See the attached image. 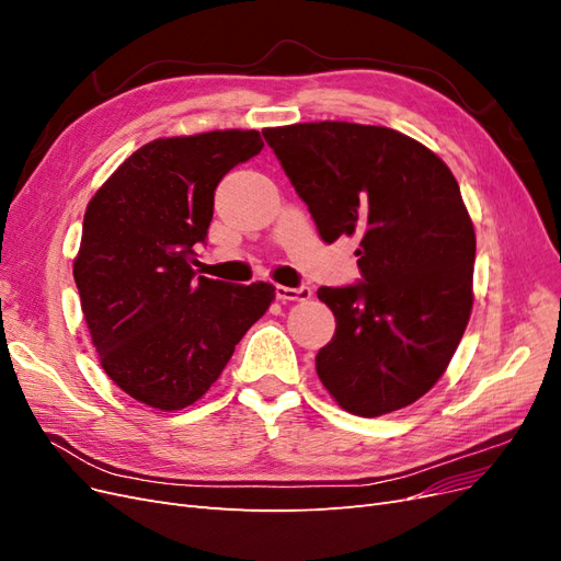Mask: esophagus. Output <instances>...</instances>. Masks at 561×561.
<instances>
[{
    "instance_id": "obj_1",
    "label": "esophagus",
    "mask_w": 561,
    "mask_h": 561,
    "mask_svg": "<svg viewBox=\"0 0 561 561\" xmlns=\"http://www.w3.org/2000/svg\"><path fill=\"white\" fill-rule=\"evenodd\" d=\"M311 287L301 285V287H285L276 285V299L280 301H309L311 299Z\"/></svg>"
}]
</instances>
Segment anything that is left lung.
Masks as SVG:
<instances>
[{"label":"left lung","mask_w":561,"mask_h":561,"mask_svg":"<svg viewBox=\"0 0 561 561\" xmlns=\"http://www.w3.org/2000/svg\"><path fill=\"white\" fill-rule=\"evenodd\" d=\"M320 239L360 241V285L320 287L336 332L316 371L342 410L381 416L445 375L472 311L474 229L435 151L386 126L311 122L262 130Z\"/></svg>","instance_id":"1"}]
</instances>
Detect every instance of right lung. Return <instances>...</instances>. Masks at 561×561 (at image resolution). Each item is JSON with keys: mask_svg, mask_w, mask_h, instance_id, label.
Returning a JSON list of instances; mask_svg holds the SVG:
<instances>
[{"mask_svg": "<svg viewBox=\"0 0 561 561\" xmlns=\"http://www.w3.org/2000/svg\"><path fill=\"white\" fill-rule=\"evenodd\" d=\"M260 130L159 138L116 168L89 201L75 283L107 377L161 412L194 404L222 375L236 344L276 287L196 276L215 186L260 154Z\"/></svg>", "mask_w": 561, "mask_h": 561, "instance_id": "add662e5", "label": "right lung"}]
</instances>
